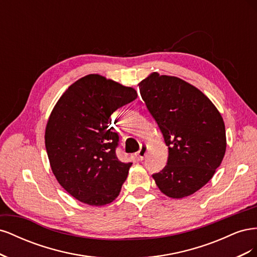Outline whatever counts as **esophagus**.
I'll return each instance as SVG.
<instances>
[{
	"label": "esophagus",
	"mask_w": 257,
	"mask_h": 257,
	"mask_svg": "<svg viewBox=\"0 0 257 257\" xmlns=\"http://www.w3.org/2000/svg\"><path fill=\"white\" fill-rule=\"evenodd\" d=\"M147 152H148V146L144 144V145H142V147H141V150H139V151L137 152V158H138V160H139V161H143L144 158L146 157Z\"/></svg>",
	"instance_id": "obj_1"
}]
</instances>
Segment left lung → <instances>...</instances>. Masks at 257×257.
Returning a JSON list of instances; mask_svg holds the SVG:
<instances>
[{
  "mask_svg": "<svg viewBox=\"0 0 257 257\" xmlns=\"http://www.w3.org/2000/svg\"><path fill=\"white\" fill-rule=\"evenodd\" d=\"M166 146L167 165L152 175L160 191L180 199L207 184L226 151L220 111L203 92L178 77L152 73L139 83Z\"/></svg>",
  "mask_w": 257,
  "mask_h": 257,
  "instance_id": "obj_1",
  "label": "left lung"
}]
</instances>
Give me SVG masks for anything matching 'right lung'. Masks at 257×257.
Returning a JSON list of instances; mask_svg holds the SVG:
<instances>
[{
	"mask_svg": "<svg viewBox=\"0 0 257 257\" xmlns=\"http://www.w3.org/2000/svg\"><path fill=\"white\" fill-rule=\"evenodd\" d=\"M137 97L134 88L90 74L59 98L45 131L52 173L68 194L90 206L110 204L119 196L132 163L115 155L119 136L110 115Z\"/></svg>",
	"mask_w": 257,
	"mask_h": 257,
	"instance_id": "obj_1",
	"label": "right lung"
}]
</instances>
